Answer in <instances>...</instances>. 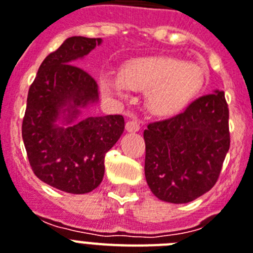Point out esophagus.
Returning a JSON list of instances; mask_svg holds the SVG:
<instances>
[{
  "instance_id": "1",
  "label": "esophagus",
  "mask_w": 253,
  "mask_h": 253,
  "mask_svg": "<svg viewBox=\"0 0 253 253\" xmlns=\"http://www.w3.org/2000/svg\"><path fill=\"white\" fill-rule=\"evenodd\" d=\"M125 128H126V130L128 131H138L139 130V123L137 119H130V120H128L126 122V125H125Z\"/></svg>"
}]
</instances>
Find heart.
I'll return each mask as SVG.
<instances>
[{"label": "heart", "instance_id": "b5f03b06", "mask_svg": "<svg viewBox=\"0 0 253 253\" xmlns=\"http://www.w3.org/2000/svg\"><path fill=\"white\" fill-rule=\"evenodd\" d=\"M204 80V70L198 64L162 56L135 60L122 74H106L101 84L104 93L119 97H126L129 89L150 90V111L170 116L186 107L203 87Z\"/></svg>", "mask_w": 253, "mask_h": 253}]
</instances>
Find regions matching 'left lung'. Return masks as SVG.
<instances>
[{
    "mask_svg": "<svg viewBox=\"0 0 253 253\" xmlns=\"http://www.w3.org/2000/svg\"><path fill=\"white\" fill-rule=\"evenodd\" d=\"M145 176L152 194L168 203L193 202L217 182L229 147L224 91L199 97L170 119L143 131Z\"/></svg>",
    "mask_w": 253,
    "mask_h": 253,
    "instance_id": "1",
    "label": "left lung"
}]
</instances>
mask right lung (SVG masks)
<instances>
[{"instance_id":"right-lung-1","label":"right lung","mask_w":253,"mask_h":253,"mask_svg":"<svg viewBox=\"0 0 253 253\" xmlns=\"http://www.w3.org/2000/svg\"><path fill=\"white\" fill-rule=\"evenodd\" d=\"M102 39L74 36L43 59L27 98L23 142L33 173L60 191L86 194L99 186L104 155L124 131L122 115L76 122L81 108L97 103L98 85L77 60ZM60 121L63 126H58Z\"/></svg>"}]
</instances>
